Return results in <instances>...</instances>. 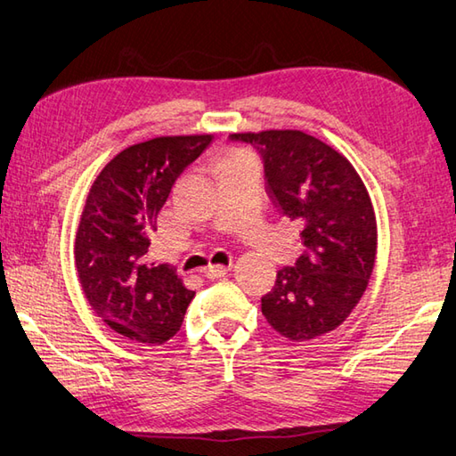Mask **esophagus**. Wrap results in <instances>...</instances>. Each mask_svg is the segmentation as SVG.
<instances>
[{
    "label": "esophagus",
    "instance_id": "1",
    "mask_svg": "<svg viewBox=\"0 0 456 456\" xmlns=\"http://www.w3.org/2000/svg\"><path fill=\"white\" fill-rule=\"evenodd\" d=\"M229 269H231V263L229 265H209V267H207L203 273L207 279H221L227 275Z\"/></svg>",
    "mask_w": 456,
    "mask_h": 456
}]
</instances>
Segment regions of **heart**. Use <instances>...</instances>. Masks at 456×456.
<instances>
[{"label": "heart", "instance_id": "heart-1", "mask_svg": "<svg viewBox=\"0 0 456 456\" xmlns=\"http://www.w3.org/2000/svg\"><path fill=\"white\" fill-rule=\"evenodd\" d=\"M243 161H249V157H245V155H241V153L229 155V157H227V159H225V163H223V167H225V165H233V163H243Z\"/></svg>", "mask_w": 456, "mask_h": 456}]
</instances>
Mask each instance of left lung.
<instances>
[{
  "label": "left lung",
  "instance_id": "obj_1",
  "mask_svg": "<svg viewBox=\"0 0 456 456\" xmlns=\"http://www.w3.org/2000/svg\"><path fill=\"white\" fill-rule=\"evenodd\" d=\"M229 139L256 149L269 200L301 227L305 251L261 297L265 319L291 341L329 333L357 307L375 267L377 221L365 183L346 157L303 131Z\"/></svg>",
  "mask_w": 456,
  "mask_h": 456
}]
</instances>
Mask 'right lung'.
<instances>
[{
  "label": "right lung",
  "mask_w": 456,
  "mask_h": 456,
  "mask_svg": "<svg viewBox=\"0 0 456 456\" xmlns=\"http://www.w3.org/2000/svg\"><path fill=\"white\" fill-rule=\"evenodd\" d=\"M213 135L155 137L123 149L89 189L76 235V269L89 307L131 341L177 333L195 291L169 263L149 261L157 215Z\"/></svg>",
  "instance_id": "right-lung-1"
}]
</instances>
